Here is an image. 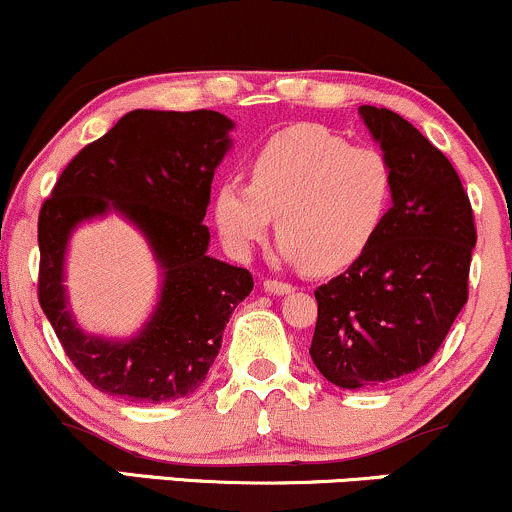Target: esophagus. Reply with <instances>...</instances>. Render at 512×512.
<instances>
[{"mask_svg": "<svg viewBox=\"0 0 512 512\" xmlns=\"http://www.w3.org/2000/svg\"><path fill=\"white\" fill-rule=\"evenodd\" d=\"M264 291L274 293V296H284V293H291L293 291V286L286 284V281L267 279V281H264Z\"/></svg>", "mask_w": 512, "mask_h": 512, "instance_id": "1", "label": "esophagus"}]
</instances>
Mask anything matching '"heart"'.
<instances>
[{
  "label": "heart",
  "mask_w": 512,
  "mask_h": 512,
  "mask_svg": "<svg viewBox=\"0 0 512 512\" xmlns=\"http://www.w3.org/2000/svg\"><path fill=\"white\" fill-rule=\"evenodd\" d=\"M395 202V170L373 146H351L320 125H293L264 139L250 182L214 192L216 228L236 257L267 238L276 214L279 252L310 272H337L370 248Z\"/></svg>",
  "instance_id": "1"
}]
</instances>
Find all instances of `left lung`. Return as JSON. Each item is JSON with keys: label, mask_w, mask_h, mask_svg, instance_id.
<instances>
[{"label": "left lung", "mask_w": 512, "mask_h": 512, "mask_svg": "<svg viewBox=\"0 0 512 512\" xmlns=\"http://www.w3.org/2000/svg\"><path fill=\"white\" fill-rule=\"evenodd\" d=\"M358 115L390 158L395 202L378 238L317 286L310 358L330 383L368 390L426 366L467 303L472 204L460 175L414 125L387 108Z\"/></svg>", "instance_id": "1"}]
</instances>
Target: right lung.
<instances>
[{"mask_svg": "<svg viewBox=\"0 0 512 512\" xmlns=\"http://www.w3.org/2000/svg\"><path fill=\"white\" fill-rule=\"evenodd\" d=\"M233 120L214 110H132L84 146L38 216V301L64 354L96 390L158 404L192 395L221 349L252 274L209 255L214 170ZM117 210L145 233L164 272L155 313L132 340L86 335L66 308L63 255L79 222Z\"/></svg>", "mask_w": 512, "mask_h": 512, "instance_id": "1", "label": "right lung"}]
</instances>
